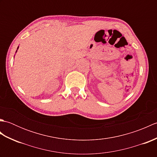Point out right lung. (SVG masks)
Listing matches in <instances>:
<instances>
[{
	"label": "right lung",
	"mask_w": 157,
	"mask_h": 157,
	"mask_svg": "<svg viewBox=\"0 0 157 157\" xmlns=\"http://www.w3.org/2000/svg\"><path fill=\"white\" fill-rule=\"evenodd\" d=\"M18 48H19V46L17 47V49H18ZM17 51H16V52H17Z\"/></svg>",
	"instance_id": "1"
}]
</instances>
